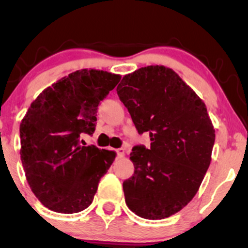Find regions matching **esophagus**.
Segmentation results:
<instances>
[{
	"label": "esophagus",
	"instance_id": "34e87169",
	"mask_svg": "<svg viewBox=\"0 0 248 248\" xmlns=\"http://www.w3.org/2000/svg\"><path fill=\"white\" fill-rule=\"evenodd\" d=\"M116 156H118V158H121L124 156V148H119V149H116Z\"/></svg>",
	"mask_w": 248,
	"mask_h": 248
}]
</instances>
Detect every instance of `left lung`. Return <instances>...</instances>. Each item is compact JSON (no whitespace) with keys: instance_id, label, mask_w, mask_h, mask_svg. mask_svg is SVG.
Masks as SVG:
<instances>
[{"instance_id":"8db88e82","label":"left lung","mask_w":248,"mask_h":248,"mask_svg":"<svg viewBox=\"0 0 248 248\" xmlns=\"http://www.w3.org/2000/svg\"><path fill=\"white\" fill-rule=\"evenodd\" d=\"M149 148L133 147L134 175L124 182L127 206L146 219L181 211L195 197L211 162L215 129L201 98L171 69L147 66L116 87Z\"/></svg>"}]
</instances>
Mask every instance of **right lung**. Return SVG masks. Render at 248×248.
<instances>
[{
	"label": "right lung",
	"instance_id": "add662e5",
	"mask_svg": "<svg viewBox=\"0 0 248 248\" xmlns=\"http://www.w3.org/2000/svg\"><path fill=\"white\" fill-rule=\"evenodd\" d=\"M120 79L106 71H76L45 88L28 109L19 126L21 161L47 209L77 213L93 202L115 153L80 144V135L94 133L98 106Z\"/></svg>",
	"mask_w": 248,
	"mask_h": 248
}]
</instances>
